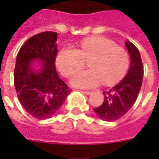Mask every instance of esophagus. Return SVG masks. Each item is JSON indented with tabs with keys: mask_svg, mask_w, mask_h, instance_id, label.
Masks as SVG:
<instances>
[{
	"mask_svg": "<svg viewBox=\"0 0 159 159\" xmlns=\"http://www.w3.org/2000/svg\"><path fill=\"white\" fill-rule=\"evenodd\" d=\"M82 93H85V94H87V95H89V94H91L92 92H90V91H82Z\"/></svg>",
	"mask_w": 159,
	"mask_h": 159,
	"instance_id": "1",
	"label": "esophagus"
}]
</instances>
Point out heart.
<instances>
[{
  "label": "heart",
  "mask_w": 159,
  "mask_h": 159,
  "mask_svg": "<svg viewBox=\"0 0 159 159\" xmlns=\"http://www.w3.org/2000/svg\"><path fill=\"white\" fill-rule=\"evenodd\" d=\"M89 58L88 65L90 69L73 75L70 79L73 87L92 89L102 83L111 85L123 78L129 66V55L124 49L100 36L83 39L78 48L70 46L61 48L56 58V65L62 75L69 76L84 65V59Z\"/></svg>",
  "instance_id": "b5f03b06"
}]
</instances>
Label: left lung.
Segmentation results:
<instances>
[{
	"label": "left lung",
	"mask_w": 159,
	"mask_h": 159,
	"mask_svg": "<svg viewBox=\"0 0 159 159\" xmlns=\"http://www.w3.org/2000/svg\"><path fill=\"white\" fill-rule=\"evenodd\" d=\"M130 57L129 69L123 80L108 91L103 92L105 100L101 106L93 108L100 119L113 122L131 109L136 101L143 80V65L139 50L129 41L125 42Z\"/></svg>",
	"instance_id": "obj_1"
}]
</instances>
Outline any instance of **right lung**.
I'll return each instance as SVG.
<instances>
[{"instance_id": "add662e5", "label": "right lung", "mask_w": 159, "mask_h": 159, "mask_svg": "<svg viewBox=\"0 0 159 159\" xmlns=\"http://www.w3.org/2000/svg\"><path fill=\"white\" fill-rule=\"evenodd\" d=\"M58 34L33 36L19 49L14 69V87L20 104L32 117L44 120L58 111L70 90L56 70Z\"/></svg>"}]
</instances>
